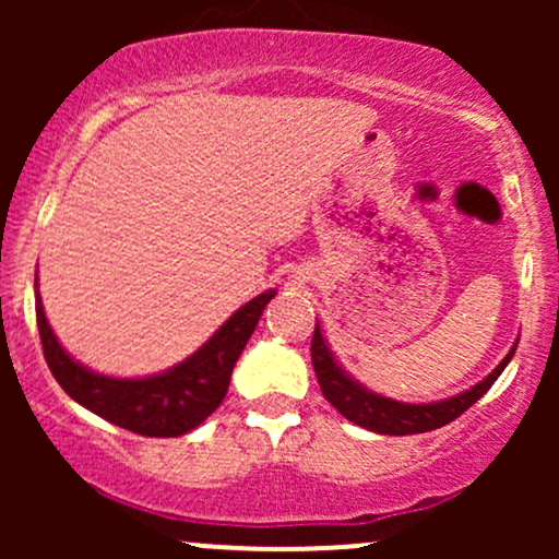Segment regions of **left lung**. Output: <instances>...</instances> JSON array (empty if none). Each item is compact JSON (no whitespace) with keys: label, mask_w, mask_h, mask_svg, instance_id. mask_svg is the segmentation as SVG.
Listing matches in <instances>:
<instances>
[{"label":"left lung","mask_w":559,"mask_h":559,"mask_svg":"<svg viewBox=\"0 0 559 559\" xmlns=\"http://www.w3.org/2000/svg\"><path fill=\"white\" fill-rule=\"evenodd\" d=\"M518 342L512 344V349L507 352L504 360L491 370L484 381H478L476 386L460 391V394L447 396L439 402H396L391 396L376 394L365 383L357 381L355 376H349L344 370V365L336 360V355L331 352L329 342H325L323 331L316 323V333H312V368H316L320 391L329 400L346 420H352L355 426L368 428L373 433H386V436H407V433H426L433 428L447 426L454 418L465 413L467 407H473L480 396L493 386L502 370L510 365L512 355H515Z\"/></svg>","instance_id":"8db88e82"}]
</instances>
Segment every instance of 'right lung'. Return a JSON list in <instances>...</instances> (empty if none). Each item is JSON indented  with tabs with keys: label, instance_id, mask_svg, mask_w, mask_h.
<instances>
[{
	"label": "right lung",
	"instance_id": "1",
	"mask_svg": "<svg viewBox=\"0 0 559 559\" xmlns=\"http://www.w3.org/2000/svg\"><path fill=\"white\" fill-rule=\"evenodd\" d=\"M273 297V288L258 294L247 305H241L207 342L199 346L194 355L163 370V373L141 378L96 373V370L75 360L73 355H68V349L57 342L52 325L44 316L38 273L36 323L49 370L70 400L92 409L94 415L112 423V426L126 428V431L170 439V436L194 431L221 407V402L228 394L234 365L239 360L249 336H252L262 310Z\"/></svg>",
	"mask_w": 559,
	"mask_h": 559
}]
</instances>
